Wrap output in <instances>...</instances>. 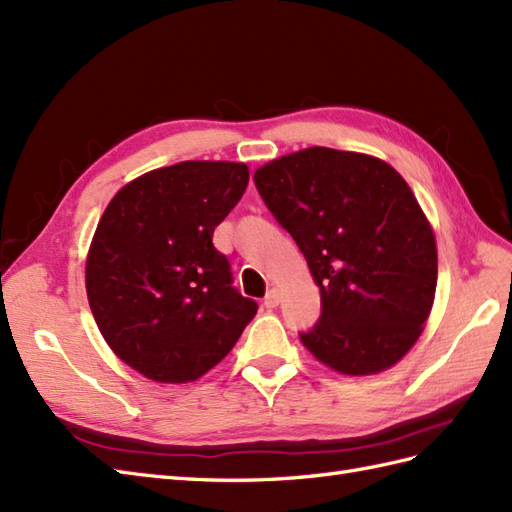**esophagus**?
Returning <instances> with one entry per match:
<instances>
[{"label":"esophagus","mask_w":512,"mask_h":512,"mask_svg":"<svg viewBox=\"0 0 512 512\" xmlns=\"http://www.w3.org/2000/svg\"><path fill=\"white\" fill-rule=\"evenodd\" d=\"M280 291L278 289H271L269 293H267V297H265V306L267 308H276L278 304H280Z\"/></svg>","instance_id":"1"}]
</instances>
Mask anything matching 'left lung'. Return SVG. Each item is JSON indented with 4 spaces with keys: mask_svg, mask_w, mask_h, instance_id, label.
Segmentation results:
<instances>
[{
    "mask_svg": "<svg viewBox=\"0 0 512 512\" xmlns=\"http://www.w3.org/2000/svg\"><path fill=\"white\" fill-rule=\"evenodd\" d=\"M254 180L321 293V319L299 334L321 365L373 376L410 352L434 304L436 239L415 193L389 162L306 147L269 160Z\"/></svg>",
    "mask_w": 512,
    "mask_h": 512,
    "instance_id": "obj_1",
    "label": "left lung"
}]
</instances>
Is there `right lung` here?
<instances>
[{
	"instance_id": "1",
	"label": "right lung",
	"mask_w": 512,
	"mask_h": 512,
	"mask_svg": "<svg viewBox=\"0 0 512 512\" xmlns=\"http://www.w3.org/2000/svg\"><path fill=\"white\" fill-rule=\"evenodd\" d=\"M247 182L245 162L184 160L121 186L99 219L86 297L110 350L147 380L202 378L254 319L213 245Z\"/></svg>"
}]
</instances>
